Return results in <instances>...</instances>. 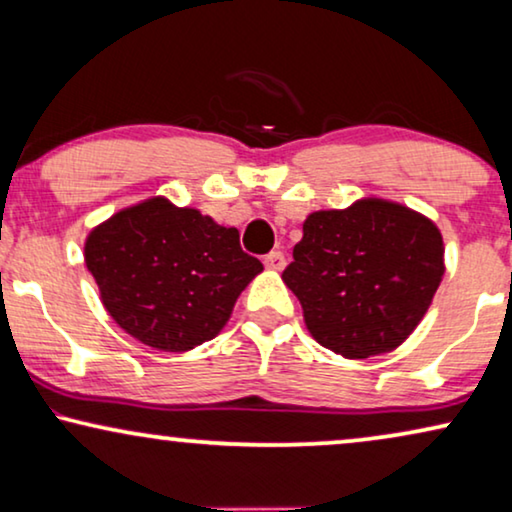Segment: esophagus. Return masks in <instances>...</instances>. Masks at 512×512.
<instances>
[{"instance_id":"obj_1","label":"esophagus","mask_w":512,"mask_h":512,"mask_svg":"<svg viewBox=\"0 0 512 512\" xmlns=\"http://www.w3.org/2000/svg\"><path fill=\"white\" fill-rule=\"evenodd\" d=\"M263 263H265V268H268V270L279 272V270H284L286 258H284L282 251H270V254L263 258Z\"/></svg>"}]
</instances>
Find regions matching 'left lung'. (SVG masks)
Returning <instances> with one entry per match:
<instances>
[{"label":"left lung","mask_w":512,"mask_h":512,"mask_svg":"<svg viewBox=\"0 0 512 512\" xmlns=\"http://www.w3.org/2000/svg\"><path fill=\"white\" fill-rule=\"evenodd\" d=\"M445 275L443 235L429 216L382 198L319 209L303 223L284 284L321 347L368 359L408 340Z\"/></svg>","instance_id":"1"}]
</instances>
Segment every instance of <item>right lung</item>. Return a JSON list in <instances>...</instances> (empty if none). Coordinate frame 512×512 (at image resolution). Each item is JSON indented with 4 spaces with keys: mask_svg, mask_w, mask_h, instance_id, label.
Returning <instances> with one entry per match:
<instances>
[{
    "mask_svg": "<svg viewBox=\"0 0 512 512\" xmlns=\"http://www.w3.org/2000/svg\"><path fill=\"white\" fill-rule=\"evenodd\" d=\"M83 258L109 317L160 352H188L216 338L263 270L242 251L237 228L163 195L95 226Z\"/></svg>",
    "mask_w": 512,
    "mask_h": 512,
    "instance_id": "right-lung-1",
    "label": "right lung"
}]
</instances>
